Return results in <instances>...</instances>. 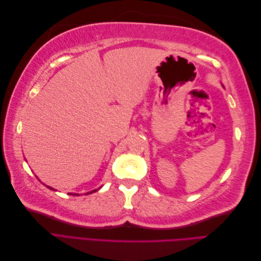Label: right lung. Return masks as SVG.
I'll return each instance as SVG.
<instances>
[{"label":"right lung","instance_id":"1","mask_svg":"<svg viewBox=\"0 0 261 261\" xmlns=\"http://www.w3.org/2000/svg\"><path fill=\"white\" fill-rule=\"evenodd\" d=\"M48 187H49V188H51V187H50V186H48ZM51 189H53V188H51ZM53 191H54V189H53ZM96 191H97V189H94V191H92V192H90V194H91V193H93V192H96ZM88 194H89V193H87V195H88ZM74 195H76V194H74Z\"/></svg>","mask_w":261,"mask_h":261}]
</instances>
